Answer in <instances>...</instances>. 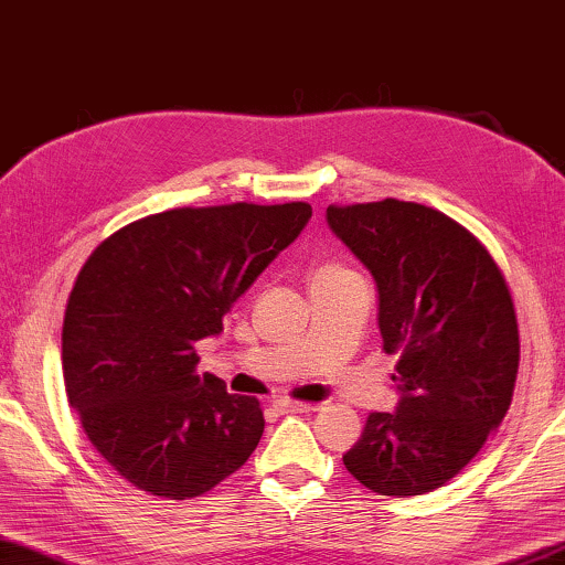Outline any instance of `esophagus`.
<instances>
[{"instance_id": "esophagus-1", "label": "esophagus", "mask_w": 565, "mask_h": 565, "mask_svg": "<svg viewBox=\"0 0 565 565\" xmlns=\"http://www.w3.org/2000/svg\"><path fill=\"white\" fill-rule=\"evenodd\" d=\"M274 408L279 414H309V411H317L315 403H297V401H276Z\"/></svg>"}]
</instances>
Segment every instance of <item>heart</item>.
<instances>
[{
    "label": "heart",
    "mask_w": 565,
    "mask_h": 565,
    "mask_svg": "<svg viewBox=\"0 0 565 565\" xmlns=\"http://www.w3.org/2000/svg\"><path fill=\"white\" fill-rule=\"evenodd\" d=\"M344 274H352L350 268H344L340 264H322L315 268V274H311V281H330V279H340Z\"/></svg>",
    "instance_id": "obj_1"
}]
</instances>
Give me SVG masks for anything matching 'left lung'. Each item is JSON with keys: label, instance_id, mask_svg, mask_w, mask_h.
Returning <instances> with one entry per match:
<instances>
[{"label": "left lung", "instance_id": "left-lung-1", "mask_svg": "<svg viewBox=\"0 0 565 565\" xmlns=\"http://www.w3.org/2000/svg\"><path fill=\"white\" fill-rule=\"evenodd\" d=\"M327 225L375 279L383 350L401 358L398 406L370 414L342 461L377 494H426L457 477L508 414L520 363L510 289L482 243L434 207L330 205Z\"/></svg>", "mask_w": 565, "mask_h": 565}]
</instances>
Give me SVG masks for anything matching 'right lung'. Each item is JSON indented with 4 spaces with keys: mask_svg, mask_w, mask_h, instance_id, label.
<instances>
[{
    "mask_svg": "<svg viewBox=\"0 0 565 565\" xmlns=\"http://www.w3.org/2000/svg\"><path fill=\"white\" fill-rule=\"evenodd\" d=\"M309 217L307 202L177 207L126 225L83 264L63 322L67 403L137 490L200 498L254 454L258 401L198 375L195 342L223 332Z\"/></svg>",
    "mask_w": 565,
    "mask_h": 565,
    "instance_id": "right-lung-1",
    "label": "right lung"
}]
</instances>
